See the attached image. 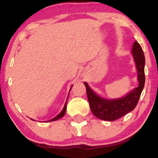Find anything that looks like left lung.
<instances>
[{"label":"left lung","instance_id":"left-lung-1","mask_svg":"<svg viewBox=\"0 0 158 158\" xmlns=\"http://www.w3.org/2000/svg\"><path fill=\"white\" fill-rule=\"evenodd\" d=\"M131 51L138 74L139 85L125 97L114 99H104L94 93L88 83L84 82L90 110L98 119L106 121L116 120L133 110L138 102L145 85V56L142 48L137 41L134 42Z\"/></svg>","mask_w":158,"mask_h":158}]
</instances>
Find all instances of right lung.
I'll use <instances>...</instances> for the list:
<instances>
[{"label":"right lung","instance_id":"right-lung-1","mask_svg":"<svg viewBox=\"0 0 158 158\" xmlns=\"http://www.w3.org/2000/svg\"><path fill=\"white\" fill-rule=\"evenodd\" d=\"M72 87H73V86H72ZM72 87H71V88H70V89H71V88H72ZM67 101H68V99H67L66 102H65L64 108H63L62 110H61L60 113L58 114V115L56 116V117H54V118L50 119V120L47 121V122H52V121H56V120H57V119L61 118V117H64V114H65V112H66V109H67ZM32 120H33V119H32ZM45 122H46V121H45Z\"/></svg>","mask_w":158,"mask_h":158}]
</instances>
